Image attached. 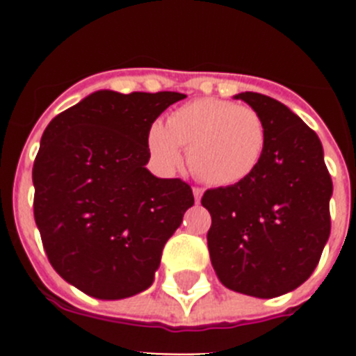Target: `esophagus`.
Returning a JSON list of instances; mask_svg holds the SVG:
<instances>
[{
  "label": "esophagus",
  "mask_w": 356,
  "mask_h": 356,
  "mask_svg": "<svg viewBox=\"0 0 356 356\" xmlns=\"http://www.w3.org/2000/svg\"><path fill=\"white\" fill-rule=\"evenodd\" d=\"M193 193H194V200H196V203H200L201 196H203V188H201V187H194Z\"/></svg>",
  "instance_id": "esophagus-1"
}]
</instances>
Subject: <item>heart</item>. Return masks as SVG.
Returning <instances> with one entry per match:
<instances>
[{"mask_svg": "<svg viewBox=\"0 0 356 356\" xmlns=\"http://www.w3.org/2000/svg\"><path fill=\"white\" fill-rule=\"evenodd\" d=\"M147 146L163 169H175L181 162L180 147L188 149V165L201 181L232 187L259 171L269 146V131L262 115L251 106L201 97L176 108L165 128L153 124Z\"/></svg>", "mask_w": 356, "mask_h": 356, "instance_id": "1", "label": "heart"}]
</instances>
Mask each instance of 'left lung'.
<instances>
[{"label": "left lung", "instance_id": "left-lung-1", "mask_svg": "<svg viewBox=\"0 0 356 356\" xmlns=\"http://www.w3.org/2000/svg\"><path fill=\"white\" fill-rule=\"evenodd\" d=\"M235 97L262 115L269 146L250 180L201 197L212 217L210 260L225 287L276 298L300 287L319 264L332 228V176L317 134L284 103L259 92Z\"/></svg>", "mask_w": 356, "mask_h": 356}]
</instances>
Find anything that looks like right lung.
Segmentation results:
<instances>
[{
    "label": "right lung",
    "instance_id": "right-lung-1",
    "mask_svg": "<svg viewBox=\"0 0 356 356\" xmlns=\"http://www.w3.org/2000/svg\"><path fill=\"white\" fill-rule=\"evenodd\" d=\"M180 92L97 90L53 118L33 162V216L49 264L85 294L122 300L153 284L191 185L146 169L151 124Z\"/></svg>",
    "mask_w": 356,
    "mask_h": 356
}]
</instances>
